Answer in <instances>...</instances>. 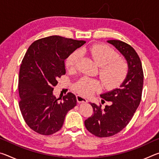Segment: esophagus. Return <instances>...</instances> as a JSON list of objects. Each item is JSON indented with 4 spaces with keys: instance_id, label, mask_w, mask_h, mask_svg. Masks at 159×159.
<instances>
[{
    "instance_id": "1",
    "label": "esophagus",
    "mask_w": 159,
    "mask_h": 159,
    "mask_svg": "<svg viewBox=\"0 0 159 159\" xmlns=\"http://www.w3.org/2000/svg\"><path fill=\"white\" fill-rule=\"evenodd\" d=\"M76 98H77V101L79 103H86V102H88L87 99H86L85 98H83V97L81 95H78Z\"/></svg>"
}]
</instances>
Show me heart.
I'll return each mask as SVG.
<instances>
[{"mask_svg": "<svg viewBox=\"0 0 159 159\" xmlns=\"http://www.w3.org/2000/svg\"><path fill=\"white\" fill-rule=\"evenodd\" d=\"M81 53L90 55L99 67V74L104 85L108 88H114L124 81L128 74V64L125 60L118 58V55L105 45H93L83 47L80 50ZM80 58L79 51L70 54L66 60L68 69H76ZM102 88L101 83L98 79L83 77L74 85L77 93L84 96H90Z\"/></svg>", "mask_w": 159, "mask_h": 159, "instance_id": "heart-1", "label": "heart"}]
</instances>
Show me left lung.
<instances>
[{"label": "left lung", "instance_id": "8db88e82", "mask_svg": "<svg viewBox=\"0 0 159 159\" xmlns=\"http://www.w3.org/2000/svg\"><path fill=\"white\" fill-rule=\"evenodd\" d=\"M108 43L124 56L129 70L119 88L100 95L104 100L110 102L109 105L102 109L101 104L90 103L94 114L85 120V125L90 133L99 138L114 135L128 124L140 103L143 88V69L136 51L131 45L121 41L110 40Z\"/></svg>", "mask_w": 159, "mask_h": 159}]
</instances>
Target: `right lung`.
I'll return each mask as SVG.
<instances>
[{
	"label": "right lung",
	"mask_w": 159,
	"mask_h": 159,
	"mask_svg": "<svg viewBox=\"0 0 159 159\" xmlns=\"http://www.w3.org/2000/svg\"><path fill=\"white\" fill-rule=\"evenodd\" d=\"M85 43L51 36L37 40L28 48L19 75V106L26 123L36 133H57L67 113L76 105L74 94L56 98L52 91L59 78L66 74L64 60Z\"/></svg>",
	"instance_id": "add662e5"
}]
</instances>
